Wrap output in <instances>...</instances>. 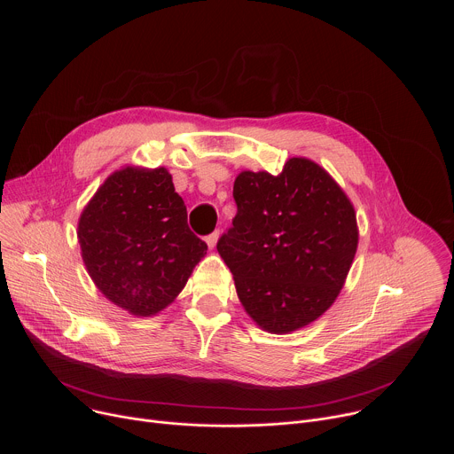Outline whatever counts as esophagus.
Listing matches in <instances>:
<instances>
[{"label":"esophagus","mask_w":454,"mask_h":454,"mask_svg":"<svg viewBox=\"0 0 454 454\" xmlns=\"http://www.w3.org/2000/svg\"><path fill=\"white\" fill-rule=\"evenodd\" d=\"M219 235H221V233H219V231H214V233H210V235H208V237H207V244H208V247H210V249H214V247H215V246H217V240H219Z\"/></svg>","instance_id":"34e87169"}]
</instances>
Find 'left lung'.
Returning a JSON list of instances; mask_svg holds the SVG:
<instances>
[{
  "label": "left lung",
  "instance_id": "8db88e82",
  "mask_svg": "<svg viewBox=\"0 0 454 454\" xmlns=\"http://www.w3.org/2000/svg\"><path fill=\"white\" fill-rule=\"evenodd\" d=\"M233 198L237 215L217 251L244 310L271 334L316 321L336 301L357 251L343 188L312 160L289 158L278 176L242 170Z\"/></svg>",
  "mask_w": 454,
  "mask_h": 454
}]
</instances>
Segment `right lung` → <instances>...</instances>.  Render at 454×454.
<instances>
[{
    "label": "right lung",
    "instance_id": "add662e5",
    "mask_svg": "<svg viewBox=\"0 0 454 454\" xmlns=\"http://www.w3.org/2000/svg\"><path fill=\"white\" fill-rule=\"evenodd\" d=\"M77 237L97 289L135 316L170 305L208 249L190 231L165 167L113 172L84 207Z\"/></svg>",
    "mask_w": 454,
    "mask_h": 454
}]
</instances>
